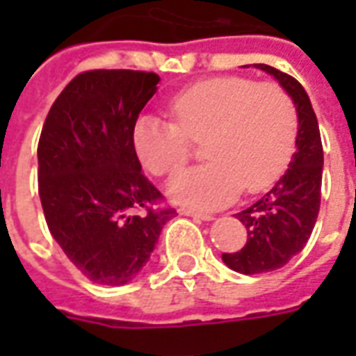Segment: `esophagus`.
Segmentation results:
<instances>
[{
	"label": "esophagus",
	"instance_id": "1",
	"mask_svg": "<svg viewBox=\"0 0 356 356\" xmlns=\"http://www.w3.org/2000/svg\"><path fill=\"white\" fill-rule=\"evenodd\" d=\"M179 213H181V216L193 217V219H200V221H211V219H213L211 213H200V211H193V209H185V208L179 209Z\"/></svg>",
	"mask_w": 356,
	"mask_h": 356
}]
</instances>
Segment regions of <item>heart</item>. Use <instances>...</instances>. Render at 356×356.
Here are the masks:
<instances>
[{
	"mask_svg": "<svg viewBox=\"0 0 356 356\" xmlns=\"http://www.w3.org/2000/svg\"><path fill=\"white\" fill-rule=\"evenodd\" d=\"M173 122L140 116L133 148L156 177L181 170L200 145L202 165L168 183L171 200L196 209L227 206L240 191L257 194L275 185L298 140V108L275 81L219 76L183 89L170 102Z\"/></svg>",
	"mask_w": 356,
	"mask_h": 356,
	"instance_id": "1",
	"label": "heart"
}]
</instances>
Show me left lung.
Instances as JSON below:
<instances>
[{
    "mask_svg": "<svg viewBox=\"0 0 356 356\" xmlns=\"http://www.w3.org/2000/svg\"><path fill=\"white\" fill-rule=\"evenodd\" d=\"M280 81L298 108V140L290 168L261 200L236 213L248 229L238 252L223 254L236 273L257 275L284 267L305 248L318 217L322 186V140L309 95L296 78L268 65H257Z\"/></svg>",
    "mask_w": 356,
    "mask_h": 356,
    "instance_id": "1",
    "label": "left lung"
}]
</instances>
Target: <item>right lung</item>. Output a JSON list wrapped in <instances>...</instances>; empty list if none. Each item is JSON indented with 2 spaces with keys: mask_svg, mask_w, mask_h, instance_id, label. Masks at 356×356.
Returning a JSON list of instances; mask_svg holds the SVG:
<instances>
[{
  "mask_svg": "<svg viewBox=\"0 0 356 356\" xmlns=\"http://www.w3.org/2000/svg\"><path fill=\"white\" fill-rule=\"evenodd\" d=\"M158 81L143 70L78 74L40 135L38 193L49 232L97 284L133 280L175 216L133 148V127Z\"/></svg>",
  "mask_w": 356,
  "mask_h": 356,
  "instance_id": "add662e5",
  "label": "right lung"
}]
</instances>
